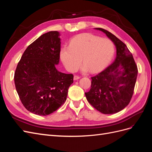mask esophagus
Masks as SVG:
<instances>
[{
    "label": "esophagus",
    "mask_w": 152,
    "mask_h": 152,
    "mask_svg": "<svg viewBox=\"0 0 152 152\" xmlns=\"http://www.w3.org/2000/svg\"><path fill=\"white\" fill-rule=\"evenodd\" d=\"M80 78V76H79V75H74V77H73V79H74L75 80H78V79H79Z\"/></svg>",
    "instance_id": "esophagus-1"
}]
</instances>
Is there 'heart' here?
<instances>
[{
	"label": "heart",
	"instance_id": "obj_1",
	"mask_svg": "<svg viewBox=\"0 0 152 152\" xmlns=\"http://www.w3.org/2000/svg\"><path fill=\"white\" fill-rule=\"evenodd\" d=\"M114 44L108 38L92 34H82L73 37L69 46L60 50V58L66 70L75 72L82 59L84 70L98 72L107 65L114 54Z\"/></svg>",
	"mask_w": 152,
	"mask_h": 152
}]
</instances>
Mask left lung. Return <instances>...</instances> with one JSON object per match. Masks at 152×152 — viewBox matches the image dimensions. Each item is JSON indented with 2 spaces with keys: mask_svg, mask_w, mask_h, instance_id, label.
<instances>
[{
  "mask_svg": "<svg viewBox=\"0 0 152 152\" xmlns=\"http://www.w3.org/2000/svg\"><path fill=\"white\" fill-rule=\"evenodd\" d=\"M103 31L117 48V57L113 63L98 74L91 77V86L86 93L88 102L104 114L121 111L130 103L134 93L137 75V67L126 45L107 30Z\"/></svg>",
  "mask_w": 152,
  "mask_h": 152,
  "instance_id": "obj_1",
  "label": "left lung"
}]
</instances>
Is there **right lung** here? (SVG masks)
Segmentation results:
<instances>
[{
    "label": "right lung",
    "mask_w": 152,
    "mask_h": 152,
    "mask_svg": "<svg viewBox=\"0 0 152 152\" xmlns=\"http://www.w3.org/2000/svg\"><path fill=\"white\" fill-rule=\"evenodd\" d=\"M57 31H49L30 44L15 72L17 93L25 108L39 115L53 113L64 104L73 82L72 73L58 72L61 50Z\"/></svg>",
    "instance_id": "add662e5"
}]
</instances>
